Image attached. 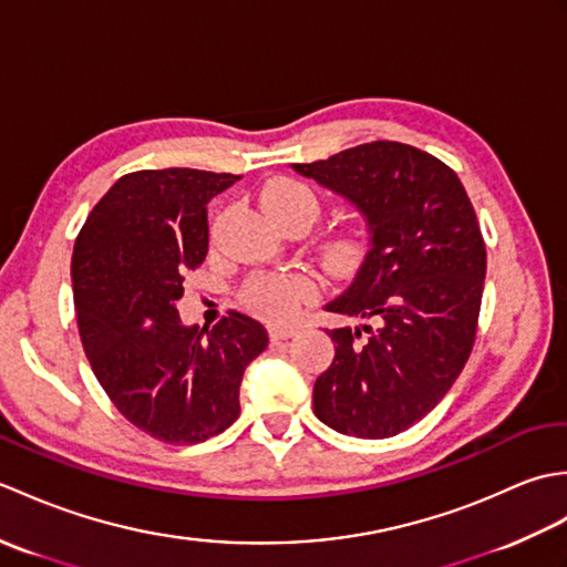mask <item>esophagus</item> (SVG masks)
<instances>
[{"instance_id": "34e87169", "label": "esophagus", "mask_w": 567, "mask_h": 567, "mask_svg": "<svg viewBox=\"0 0 567 567\" xmlns=\"http://www.w3.org/2000/svg\"><path fill=\"white\" fill-rule=\"evenodd\" d=\"M268 333L272 341H282V339H292V336L297 333L295 327H280V323H272V327H268Z\"/></svg>"}]
</instances>
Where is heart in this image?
<instances>
[{"label": "heart", "instance_id": "obj_1", "mask_svg": "<svg viewBox=\"0 0 567 567\" xmlns=\"http://www.w3.org/2000/svg\"><path fill=\"white\" fill-rule=\"evenodd\" d=\"M258 199L275 224L287 219H305L311 224L319 214V197L315 195V189L290 177L270 179L260 189ZM351 252L353 244H348V240L336 246V256L348 258ZM315 292L317 285L307 275H262L248 285L246 299L260 317L285 321L295 315L299 305L315 297Z\"/></svg>", "mask_w": 567, "mask_h": 567}]
</instances>
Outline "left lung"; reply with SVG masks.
<instances>
[{"instance_id": "left-lung-1", "label": "left lung", "mask_w": 567, "mask_h": 567, "mask_svg": "<svg viewBox=\"0 0 567 567\" xmlns=\"http://www.w3.org/2000/svg\"><path fill=\"white\" fill-rule=\"evenodd\" d=\"M292 167L353 204L370 231L353 282L323 305L363 323L327 331L336 355L315 382V414L346 436H396L443 400L473 351L487 270L475 209L449 165L406 143Z\"/></svg>"}]
</instances>
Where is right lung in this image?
I'll return each mask as SVG.
<instances>
[{"mask_svg": "<svg viewBox=\"0 0 567 567\" xmlns=\"http://www.w3.org/2000/svg\"><path fill=\"white\" fill-rule=\"evenodd\" d=\"M238 175L192 167L118 177L72 250L80 339L114 406L165 443H202L238 419L240 380L265 348L260 321L231 311L187 327L185 272L207 258V204Z\"/></svg>", "mask_w": 567, "mask_h": 567, "instance_id": "right-lung-1", "label": "right lung"}]
</instances>
